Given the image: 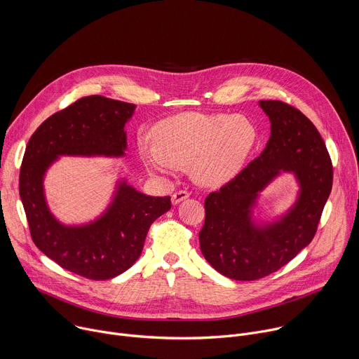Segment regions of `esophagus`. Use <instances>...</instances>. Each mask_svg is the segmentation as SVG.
Wrapping results in <instances>:
<instances>
[{"instance_id":"obj_1","label":"esophagus","mask_w":359,"mask_h":359,"mask_svg":"<svg viewBox=\"0 0 359 359\" xmlns=\"http://www.w3.org/2000/svg\"><path fill=\"white\" fill-rule=\"evenodd\" d=\"M190 194H189V191H186V190H179V191H176V193H173L172 194V204H179L180 201H183V200H186L187 197H189Z\"/></svg>"}]
</instances>
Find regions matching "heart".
Instances as JSON below:
<instances>
[{"instance_id":"b5f03b06","label":"heart","mask_w":359,"mask_h":359,"mask_svg":"<svg viewBox=\"0 0 359 359\" xmlns=\"http://www.w3.org/2000/svg\"><path fill=\"white\" fill-rule=\"evenodd\" d=\"M153 140L137 142L139 158L151 173L172 176L191 163L193 177L206 186L234 179L259 142L255 125L234 114L187 112L168 118L153 129Z\"/></svg>"}]
</instances>
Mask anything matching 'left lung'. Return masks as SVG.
<instances>
[{"mask_svg": "<svg viewBox=\"0 0 359 359\" xmlns=\"http://www.w3.org/2000/svg\"><path fill=\"white\" fill-rule=\"evenodd\" d=\"M259 107L271 123L266 149L206 197V220L198 233L204 259L224 277L238 281L280 270L309 245L332 189L331 159L313 122L281 100H260ZM283 172L294 176L296 198L285 212L263 221L261 193Z\"/></svg>", "mask_w": 359, "mask_h": 359, "instance_id": "8db88e82", "label": "left lung"}]
</instances>
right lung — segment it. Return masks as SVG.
<instances>
[{"label":"right lung","instance_id":"1","mask_svg":"<svg viewBox=\"0 0 359 359\" xmlns=\"http://www.w3.org/2000/svg\"><path fill=\"white\" fill-rule=\"evenodd\" d=\"M136 107L105 96H86L49 116L31 136L20 172V196L35 245L62 269L90 280H109L140 257L150 224L170 210V197L147 196L115 182L108 206L81 224L50 212L45 176L62 156L123 158L125 126Z\"/></svg>","mask_w":359,"mask_h":359}]
</instances>
